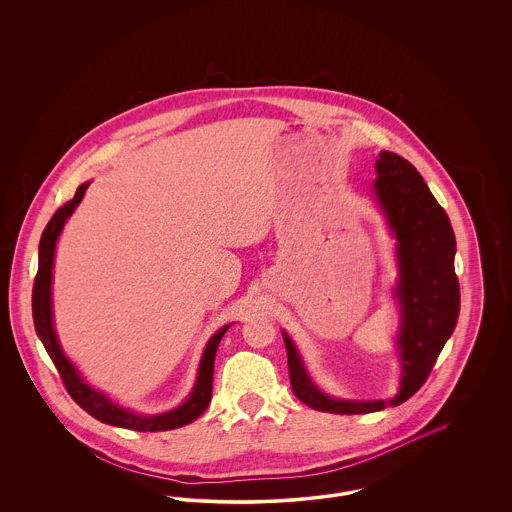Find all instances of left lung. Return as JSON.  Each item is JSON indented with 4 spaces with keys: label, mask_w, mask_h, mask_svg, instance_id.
<instances>
[{
    "label": "left lung",
    "mask_w": 512,
    "mask_h": 512,
    "mask_svg": "<svg viewBox=\"0 0 512 512\" xmlns=\"http://www.w3.org/2000/svg\"><path fill=\"white\" fill-rule=\"evenodd\" d=\"M374 169L372 192L395 238L397 280L391 293L399 305V328L395 334V351L401 365L399 391L390 399L374 401L338 399L324 393L309 376L292 338L282 332L295 397L324 413H376L413 397L436 365L459 318L457 242L447 213L422 176L401 155L380 151Z\"/></svg>",
    "instance_id": "8db88e82"
}]
</instances>
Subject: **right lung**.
<instances>
[{"mask_svg":"<svg viewBox=\"0 0 512 512\" xmlns=\"http://www.w3.org/2000/svg\"><path fill=\"white\" fill-rule=\"evenodd\" d=\"M88 186H90V182H84L78 186L73 199L55 211V215L51 217L44 234H42L40 247H38V274H36L34 288H32V317H34L36 334L44 343L53 365L59 370L69 395L86 413L98 418L99 422L136 430V432H165V430L186 426V424L194 422L195 418L201 416L203 411L209 407L211 393H213V370H215L217 347H219L224 332L232 324H224L207 341L201 361H199L194 388L186 397V401L167 413L159 414L134 413L130 409H124L121 405H117L115 401H111L103 391L96 390L94 386H90L84 380V376L78 372L73 361L65 355V351L59 343L55 326H53V301H51L55 247H57V240L63 232L65 222L71 219L74 209L80 205Z\"/></svg>","mask_w":512,"mask_h":512,"instance_id":"right-lung-1","label":"right lung"}]
</instances>
